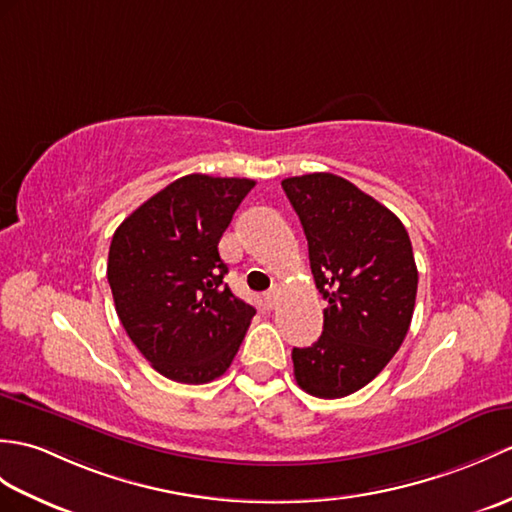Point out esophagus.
Masks as SVG:
<instances>
[{"label": "esophagus", "instance_id": "obj_1", "mask_svg": "<svg viewBox=\"0 0 512 512\" xmlns=\"http://www.w3.org/2000/svg\"><path fill=\"white\" fill-rule=\"evenodd\" d=\"M264 305L268 307V310H272V307L277 305V288H272L270 292L264 294Z\"/></svg>", "mask_w": 512, "mask_h": 512}]
</instances>
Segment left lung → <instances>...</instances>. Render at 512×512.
Returning <instances> with one entry per match:
<instances>
[{
	"instance_id": "8db88e82",
	"label": "left lung",
	"mask_w": 512,
	"mask_h": 512,
	"mask_svg": "<svg viewBox=\"0 0 512 512\" xmlns=\"http://www.w3.org/2000/svg\"><path fill=\"white\" fill-rule=\"evenodd\" d=\"M327 301L323 336L292 349L305 392L340 399L364 388L392 360L410 329L419 272L401 220L347 178L314 172L283 178Z\"/></svg>"
}]
</instances>
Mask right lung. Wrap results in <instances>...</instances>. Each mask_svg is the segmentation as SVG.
I'll list each match as a JSON object with an SVG mask.
<instances>
[{"instance_id":"add662e5","label":"right lung","mask_w":512,"mask_h":512,"mask_svg":"<svg viewBox=\"0 0 512 512\" xmlns=\"http://www.w3.org/2000/svg\"><path fill=\"white\" fill-rule=\"evenodd\" d=\"M251 178L187 174L117 227L106 279L117 316L163 377L207 384L227 373L255 307L237 299L218 244Z\"/></svg>"}]
</instances>
